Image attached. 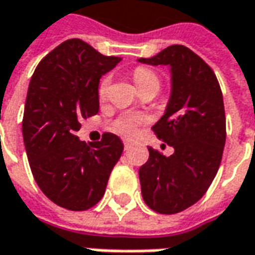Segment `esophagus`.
<instances>
[{
  "instance_id": "obj_1",
  "label": "esophagus",
  "mask_w": 255,
  "mask_h": 255,
  "mask_svg": "<svg viewBox=\"0 0 255 255\" xmlns=\"http://www.w3.org/2000/svg\"><path fill=\"white\" fill-rule=\"evenodd\" d=\"M124 144H125V148H128V147H129V146H130V144H131V140L124 139Z\"/></svg>"
}]
</instances>
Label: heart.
Instances as JSON below:
<instances>
[{
  "label": "heart",
  "instance_id": "b5f03b06",
  "mask_svg": "<svg viewBox=\"0 0 255 255\" xmlns=\"http://www.w3.org/2000/svg\"><path fill=\"white\" fill-rule=\"evenodd\" d=\"M133 80H134V84L137 85L140 91L151 90V88L160 91L161 80H160L158 74L151 68L144 67V66L136 67L133 70ZM109 84H111V78L108 76L104 77L100 81V84H98L100 98H105ZM143 124H146V118L143 115H140V114H124L112 122V130L122 134V136H134Z\"/></svg>",
  "mask_w": 255,
  "mask_h": 255
}]
</instances>
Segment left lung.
Returning a JSON list of instances; mask_svg holds the SVG:
<instances>
[{
  "label": "left lung",
  "mask_w": 255,
  "mask_h": 255,
  "mask_svg": "<svg viewBox=\"0 0 255 255\" xmlns=\"http://www.w3.org/2000/svg\"><path fill=\"white\" fill-rule=\"evenodd\" d=\"M171 67L172 91L163 118L151 128L174 147L165 157L148 147L139 170L141 195L161 215L185 211L202 198L219 170L226 141V115L219 81L209 64L182 44L139 59Z\"/></svg>",
  "instance_id": "obj_1"
}]
</instances>
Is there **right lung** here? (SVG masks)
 Returning a JSON list of instances; mask_svg holds the SVG:
<instances>
[{
    "label": "right lung",
    "mask_w": 255,
    "mask_h": 255,
    "mask_svg": "<svg viewBox=\"0 0 255 255\" xmlns=\"http://www.w3.org/2000/svg\"><path fill=\"white\" fill-rule=\"evenodd\" d=\"M121 60L68 39L40 60L30 78L22 119L29 165L44 195L68 211L100 202L124 151L114 133L90 144L76 134L81 119L98 114L100 78Z\"/></svg>",
    "instance_id": "right-lung-1"
}]
</instances>
